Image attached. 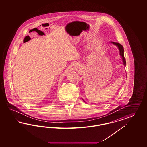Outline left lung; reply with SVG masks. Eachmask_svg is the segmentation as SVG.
<instances>
[{
    "mask_svg": "<svg viewBox=\"0 0 147 147\" xmlns=\"http://www.w3.org/2000/svg\"><path fill=\"white\" fill-rule=\"evenodd\" d=\"M112 44L116 45V46H117L118 49H119L120 51V54L121 57L122 58V60L123 61V64L124 65L125 67L126 65V61H125V57H124V49H123V47L122 46V45L118 43V42H111Z\"/></svg>",
    "mask_w": 147,
    "mask_h": 147,
    "instance_id": "left-lung-1",
    "label": "left lung"
}]
</instances>
